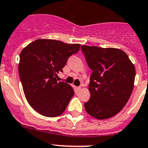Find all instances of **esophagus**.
Wrapping results in <instances>:
<instances>
[{
	"mask_svg": "<svg viewBox=\"0 0 148 148\" xmlns=\"http://www.w3.org/2000/svg\"><path fill=\"white\" fill-rule=\"evenodd\" d=\"M75 90H76V91H77V92H79V90H81V87H76Z\"/></svg>",
	"mask_w": 148,
	"mask_h": 148,
	"instance_id": "esophagus-1",
	"label": "esophagus"
}]
</instances>
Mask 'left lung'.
Masks as SVG:
<instances>
[{
  "instance_id": "left-lung-1",
  "label": "left lung",
  "mask_w": 148,
  "mask_h": 148,
  "mask_svg": "<svg viewBox=\"0 0 148 148\" xmlns=\"http://www.w3.org/2000/svg\"><path fill=\"white\" fill-rule=\"evenodd\" d=\"M81 48L93 71L88 86L90 98L84 107L96 119H109L121 111L131 95L136 76L134 65L121 49L90 46Z\"/></svg>"
}]
</instances>
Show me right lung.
Masks as SVG:
<instances>
[{
	"label": "right lung",
	"instance_id": "obj_1",
	"mask_svg": "<svg viewBox=\"0 0 148 148\" xmlns=\"http://www.w3.org/2000/svg\"><path fill=\"white\" fill-rule=\"evenodd\" d=\"M79 47L78 43L38 39L21 51L18 71L23 90L30 106L41 115H61L74 96L73 88L57 78L69 57Z\"/></svg>",
	"mask_w": 148,
	"mask_h": 148
}]
</instances>
